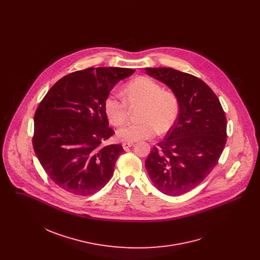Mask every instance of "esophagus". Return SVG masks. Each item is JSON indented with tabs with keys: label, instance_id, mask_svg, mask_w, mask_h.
<instances>
[{
	"label": "esophagus",
	"instance_id": "1",
	"mask_svg": "<svg viewBox=\"0 0 260 260\" xmlns=\"http://www.w3.org/2000/svg\"><path fill=\"white\" fill-rule=\"evenodd\" d=\"M133 145H134V142H124L122 144V146H123L124 150H128V148H131Z\"/></svg>",
	"mask_w": 260,
	"mask_h": 260
}]
</instances>
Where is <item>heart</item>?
<instances>
[{
  "instance_id": "1",
  "label": "heart",
  "mask_w": 260,
  "mask_h": 260,
  "mask_svg": "<svg viewBox=\"0 0 260 260\" xmlns=\"http://www.w3.org/2000/svg\"><path fill=\"white\" fill-rule=\"evenodd\" d=\"M124 99L115 94L104 100V111L116 126L122 125L128 116V105L143 104L140 113L142 122L128 123L117 132L119 140L135 142L149 139L172 128L180 110L179 100L170 90H164L160 84L148 77L140 76L131 81L124 88Z\"/></svg>"
}]
</instances>
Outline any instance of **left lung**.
<instances>
[{
  "mask_svg": "<svg viewBox=\"0 0 260 260\" xmlns=\"http://www.w3.org/2000/svg\"><path fill=\"white\" fill-rule=\"evenodd\" d=\"M146 73L172 88L180 110L164 140L151 149L145 168L153 184L168 196L194 189L218 162L226 144V117L219 99L205 82L173 68Z\"/></svg>",
  "mask_w": 260,
  "mask_h": 260,
  "instance_id": "1",
  "label": "left lung"
}]
</instances>
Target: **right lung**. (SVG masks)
<instances>
[{"label":"right lung","instance_id":"right-lung-1","mask_svg":"<svg viewBox=\"0 0 260 260\" xmlns=\"http://www.w3.org/2000/svg\"><path fill=\"white\" fill-rule=\"evenodd\" d=\"M135 72L131 68H87L66 75L50 87L34 116L33 148L50 179L78 196L107 184L124 152L103 145L115 133L108 126L104 100L113 87Z\"/></svg>","mask_w":260,"mask_h":260}]
</instances>
